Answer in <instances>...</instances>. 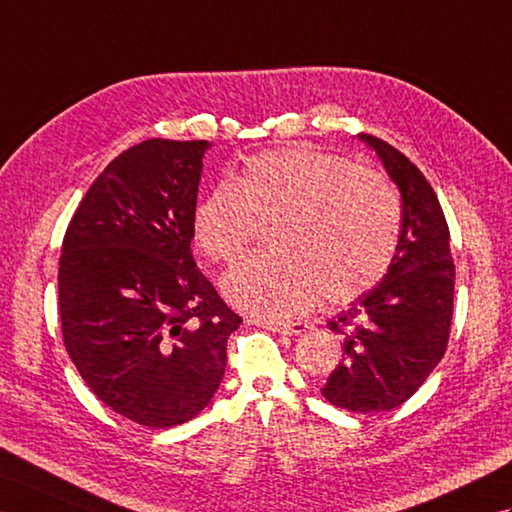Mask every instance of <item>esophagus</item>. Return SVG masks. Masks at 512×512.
<instances>
[{
  "label": "esophagus",
  "mask_w": 512,
  "mask_h": 512,
  "mask_svg": "<svg viewBox=\"0 0 512 512\" xmlns=\"http://www.w3.org/2000/svg\"><path fill=\"white\" fill-rule=\"evenodd\" d=\"M260 326L269 328V331L274 333H282V335H302L309 331V324L306 322H274V320H267V322H260Z\"/></svg>",
  "instance_id": "34e87169"
}]
</instances>
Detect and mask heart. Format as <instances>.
<instances>
[{
	"mask_svg": "<svg viewBox=\"0 0 512 512\" xmlns=\"http://www.w3.org/2000/svg\"><path fill=\"white\" fill-rule=\"evenodd\" d=\"M278 252L243 260L225 278L236 306L293 317L324 300L344 304L390 269L401 236V201L392 184L344 157L311 149L252 155L192 212L195 243L210 260L232 263L269 223Z\"/></svg>",
	"mask_w": 512,
	"mask_h": 512,
	"instance_id": "b5f03b06",
	"label": "heart"
}]
</instances>
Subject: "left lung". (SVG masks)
I'll return each instance as SVG.
<instances>
[{"label": "left lung", "mask_w": 512, "mask_h": 512, "mask_svg": "<svg viewBox=\"0 0 512 512\" xmlns=\"http://www.w3.org/2000/svg\"><path fill=\"white\" fill-rule=\"evenodd\" d=\"M379 155L403 201V225L388 274L328 322L344 339L342 361L322 388L348 412H390L425 383L447 350L453 313L449 227L425 175L374 135H359Z\"/></svg>", "instance_id": "1"}]
</instances>
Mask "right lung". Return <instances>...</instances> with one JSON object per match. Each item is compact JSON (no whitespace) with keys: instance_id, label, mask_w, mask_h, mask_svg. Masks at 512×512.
I'll list each match as a JSON object with an SVG mask.
<instances>
[{"instance_id":"add662e5","label":"right lung","mask_w":512,"mask_h":512,"mask_svg":"<svg viewBox=\"0 0 512 512\" xmlns=\"http://www.w3.org/2000/svg\"><path fill=\"white\" fill-rule=\"evenodd\" d=\"M206 140H144L89 186L59 263L63 342L113 412L166 429L219 390L238 317L190 252Z\"/></svg>"}]
</instances>
